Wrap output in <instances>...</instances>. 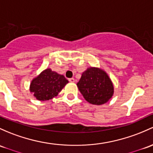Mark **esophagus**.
<instances>
[{"label":"esophagus","instance_id":"esophagus-1","mask_svg":"<svg viewBox=\"0 0 153 153\" xmlns=\"http://www.w3.org/2000/svg\"><path fill=\"white\" fill-rule=\"evenodd\" d=\"M69 81H70V83H75V78H70V79H69Z\"/></svg>","mask_w":153,"mask_h":153}]
</instances>
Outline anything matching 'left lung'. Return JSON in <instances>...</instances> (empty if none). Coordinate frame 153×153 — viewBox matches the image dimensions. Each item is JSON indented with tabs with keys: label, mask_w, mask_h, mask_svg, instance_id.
I'll list each match as a JSON object with an SVG mask.
<instances>
[{
	"label": "left lung",
	"mask_w": 153,
	"mask_h": 153,
	"mask_svg": "<svg viewBox=\"0 0 153 153\" xmlns=\"http://www.w3.org/2000/svg\"><path fill=\"white\" fill-rule=\"evenodd\" d=\"M77 86L84 99L92 105L106 103L114 93L110 77L99 67H88L82 73Z\"/></svg>",
	"instance_id": "1"
}]
</instances>
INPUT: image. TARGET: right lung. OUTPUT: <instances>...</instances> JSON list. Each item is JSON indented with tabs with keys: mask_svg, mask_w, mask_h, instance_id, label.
Masks as SVG:
<instances>
[{
	"mask_svg": "<svg viewBox=\"0 0 153 153\" xmlns=\"http://www.w3.org/2000/svg\"><path fill=\"white\" fill-rule=\"evenodd\" d=\"M68 83L63 75L47 68L33 78L29 90L36 100L46 101L56 97Z\"/></svg>",
	"mask_w": 153,
	"mask_h": 153,
	"instance_id": "1",
	"label": "right lung"
}]
</instances>
